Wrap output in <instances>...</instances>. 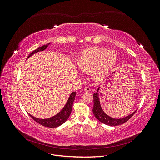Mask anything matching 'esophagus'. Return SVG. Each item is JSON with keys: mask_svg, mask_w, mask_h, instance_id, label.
<instances>
[{"mask_svg": "<svg viewBox=\"0 0 160 160\" xmlns=\"http://www.w3.org/2000/svg\"><path fill=\"white\" fill-rule=\"evenodd\" d=\"M84 90L86 91V92H89L91 91V88L89 86H87L85 87V88H84Z\"/></svg>", "mask_w": 160, "mask_h": 160, "instance_id": "esophagus-1", "label": "esophagus"}]
</instances>
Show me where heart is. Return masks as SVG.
Segmentation results:
<instances>
[{"mask_svg":"<svg viewBox=\"0 0 160 160\" xmlns=\"http://www.w3.org/2000/svg\"><path fill=\"white\" fill-rule=\"evenodd\" d=\"M117 61L115 51L93 47L81 53L76 60V65L81 71L89 72L92 79L99 81L113 70Z\"/></svg>","mask_w":160,"mask_h":160,"instance_id":"b5f03b06","label":"heart"}]
</instances>
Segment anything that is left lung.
<instances>
[{
    "label": "left lung",
    "mask_w": 160,
    "mask_h": 160,
    "mask_svg": "<svg viewBox=\"0 0 160 160\" xmlns=\"http://www.w3.org/2000/svg\"><path fill=\"white\" fill-rule=\"evenodd\" d=\"M101 87H99L98 90H97V93L93 94V112L95 115V117L98 119L100 122L103 123L105 125H110V126H116V125H119L126 122L136 112L137 110H135L134 112L132 113L130 115L126 116V117L119 119L113 118L110 117L108 115L106 114L100 103V99H99V89Z\"/></svg>",
    "instance_id": "obj_1"
}]
</instances>
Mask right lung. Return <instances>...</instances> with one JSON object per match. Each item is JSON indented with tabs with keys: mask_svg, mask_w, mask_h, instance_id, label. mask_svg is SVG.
<instances>
[{
	"mask_svg": "<svg viewBox=\"0 0 160 160\" xmlns=\"http://www.w3.org/2000/svg\"><path fill=\"white\" fill-rule=\"evenodd\" d=\"M49 45H50V43H48V44H47V45H45L39 48H38V49L32 51L31 54L27 57V59L38 52L45 51ZM75 95H76L75 92V91L72 92L69 96L68 100H67V101L65 105L64 106V108H62L57 115L52 116V117H51L50 118L39 119V118H35L34 116L31 115L30 113H28V115H29L30 117L35 120L36 122L41 124V125H43V126H45L47 128H51L59 127L62 124H63L66 122V121L68 119L69 115L71 113L72 104H73V101L75 99Z\"/></svg>",
	"mask_w": 160,
	"mask_h": 160,
	"instance_id": "right-lung-1",
	"label": "right lung"
}]
</instances>
